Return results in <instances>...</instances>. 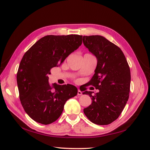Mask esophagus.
<instances>
[{
  "instance_id": "obj_1",
  "label": "esophagus",
  "mask_w": 150,
  "mask_h": 150,
  "mask_svg": "<svg viewBox=\"0 0 150 150\" xmlns=\"http://www.w3.org/2000/svg\"><path fill=\"white\" fill-rule=\"evenodd\" d=\"M77 95L80 96V95H82V92L80 89H78V92H77Z\"/></svg>"
}]
</instances>
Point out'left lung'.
I'll list each match as a JSON object with an SVG mask.
<instances>
[{"mask_svg": "<svg viewBox=\"0 0 150 150\" xmlns=\"http://www.w3.org/2000/svg\"><path fill=\"white\" fill-rule=\"evenodd\" d=\"M82 40L97 59L95 74L89 84L99 90L94 96L91 91L82 93L92 100L91 105L83 109V112L93 123L109 125L120 116L129 98V66L120 48L105 37L83 36Z\"/></svg>", "mask_w": 150, "mask_h": 150, "instance_id": "8db88e82", "label": "left lung"}]
</instances>
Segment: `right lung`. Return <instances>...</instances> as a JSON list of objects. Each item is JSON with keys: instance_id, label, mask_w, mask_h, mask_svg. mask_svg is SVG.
<instances>
[{"instance_id": "add662e5", "label": "right lung", "mask_w": 150, "mask_h": 150, "mask_svg": "<svg viewBox=\"0 0 150 150\" xmlns=\"http://www.w3.org/2000/svg\"><path fill=\"white\" fill-rule=\"evenodd\" d=\"M82 36L47 35L28 50L21 60L16 81L21 103L36 122L48 125L60 117L67 101L77 95L71 84L48 83L52 68L60 66L81 46Z\"/></svg>"}]
</instances>
